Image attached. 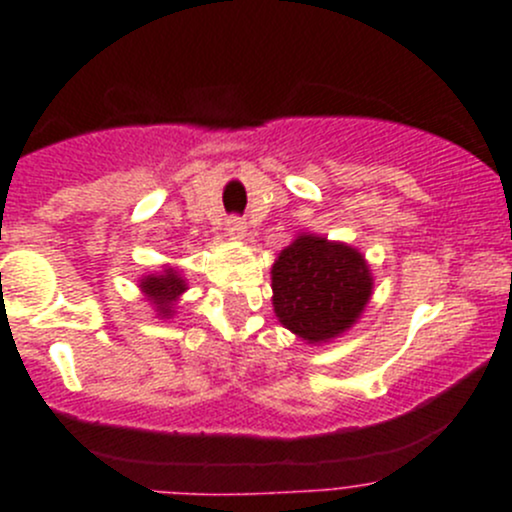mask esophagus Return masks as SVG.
Instances as JSON below:
<instances>
[{
    "label": "esophagus",
    "mask_w": 512,
    "mask_h": 512,
    "mask_svg": "<svg viewBox=\"0 0 512 512\" xmlns=\"http://www.w3.org/2000/svg\"><path fill=\"white\" fill-rule=\"evenodd\" d=\"M245 232H247V227L240 218H230L225 223V235L230 237V240H242V237H245Z\"/></svg>",
    "instance_id": "esophagus-1"
}]
</instances>
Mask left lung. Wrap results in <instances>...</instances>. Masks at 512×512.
Masks as SVG:
<instances>
[{
	"label": "left lung",
	"instance_id": "8db88e82",
	"mask_svg": "<svg viewBox=\"0 0 512 512\" xmlns=\"http://www.w3.org/2000/svg\"><path fill=\"white\" fill-rule=\"evenodd\" d=\"M272 307L280 324L312 347L359 322L374 294L366 257L347 242L299 232L272 265Z\"/></svg>",
	"mask_w": 512,
	"mask_h": 512
}]
</instances>
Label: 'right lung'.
Here are the masks:
<instances>
[{"label": "right lung", "mask_w": 512, "mask_h": 512, "mask_svg": "<svg viewBox=\"0 0 512 512\" xmlns=\"http://www.w3.org/2000/svg\"><path fill=\"white\" fill-rule=\"evenodd\" d=\"M138 289H141L143 299H148L156 312L158 319H173L178 312L180 297L188 289L183 272L173 265H163L158 272L143 275L138 280Z\"/></svg>", "instance_id": "obj_1"}]
</instances>
